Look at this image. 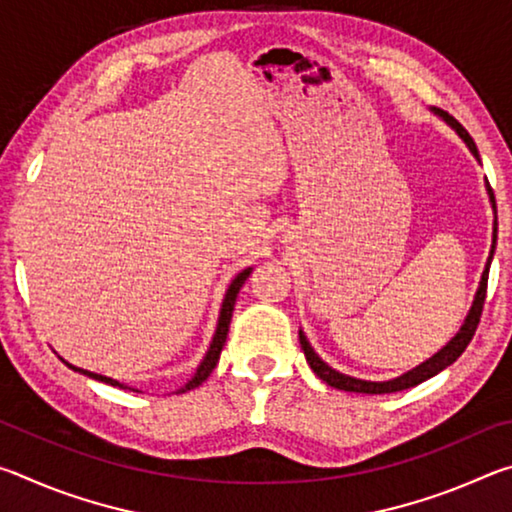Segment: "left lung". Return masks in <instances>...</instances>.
<instances>
[{"instance_id": "8db88e82", "label": "left lung", "mask_w": 512, "mask_h": 512, "mask_svg": "<svg viewBox=\"0 0 512 512\" xmlns=\"http://www.w3.org/2000/svg\"><path fill=\"white\" fill-rule=\"evenodd\" d=\"M438 117H443L449 126L454 128V131L463 137V142L467 144V149L474 153V158L479 160V151H476V144L470 137V133L465 131V128L458 124V121L449 115L445 110H436ZM485 189H488V196H490V203H492V210H495V228H492V248H490V257L488 262H485L483 268V275H481V282H479V291H476L474 302H472V309L470 314H467L463 327L458 329V334L454 336L452 341H449L443 350H438L433 354L431 359H427L424 363H420L418 368H413L409 372H404L402 377L391 379V381H366V379H357V377H350V375H343V372L329 368L327 363L318 357L311 348L307 336L302 334L300 329V348L305 352L309 368L316 372V375L329 384L332 388H339V391H350V393H368V395H381V393H395V391H404V388H411V386H418L422 381H427L429 377L438 375L440 370H445L447 366H452V363L461 357L465 352L467 345H470L472 336L476 332V327H479V320H481V311H483V302H485V291H488V273H490V262H492V255H495V248H497V203H495V194H492V187L488 180H485Z\"/></svg>"}]
</instances>
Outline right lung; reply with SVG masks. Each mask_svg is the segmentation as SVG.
<instances>
[{"label":"right lung","instance_id":"obj_1","mask_svg":"<svg viewBox=\"0 0 512 512\" xmlns=\"http://www.w3.org/2000/svg\"><path fill=\"white\" fill-rule=\"evenodd\" d=\"M248 275H250V268H244V271H241V273L235 277V280L230 282L228 291H225V298H223V305H221V314H219V325H216V332H214V339H212V343H210V350H207L205 359L201 361V366L196 368L194 377L189 379L187 384H185L183 388H180L178 393L192 391V388L201 386L203 381L212 375L214 366H216V363H219V357H221V350H223V345H225V339H228V329H230V320H232V309H235V302H237V293H239V289H241V284L246 282ZM63 361H65V359H63ZM65 363H67V361H65ZM67 366L72 368V370H76V372H81V375H88V377H92V379L103 381V384H110V386H117V388H128V386H124V384H119L117 379H110V377L97 375V372L76 368V366H72V363H67Z\"/></svg>","mask_w":512,"mask_h":512}]
</instances>
